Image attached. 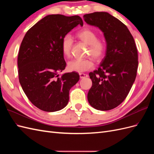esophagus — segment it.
I'll use <instances>...</instances> for the list:
<instances>
[{
  "label": "esophagus",
  "instance_id": "34e87169",
  "mask_svg": "<svg viewBox=\"0 0 154 154\" xmlns=\"http://www.w3.org/2000/svg\"><path fill=\"white\" fill-rule=\"evenodd\" d=\"M79 74H80V78H82H82H86V77L88 76L87 74H84V73H80Z\"/></svg>",
  "mask_w": 154,
  "mask_h": 154
}]
</instances>
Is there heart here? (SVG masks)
<instances>
[{
    "instance_id": "1",
    "label": "heart",
    "mask_w": 154,
    "mask_h": 154,
    "mask_svg": "<svg viewBox=\"0 0 154 154\" xmlns=\"http://www.w3.org/2000/svg\"><path fill=\"white\" fill-rule=\"evenodd\" d=\"M78 38L86 44L88 45V55L96 61H99L103 58L106 50V44L103 39L97 38L96 32L90 29H83L76 34ZM73 45V38L71 35L67 34L63 36L62 40L61 48L63 54L66 57H69L71 53ZM94 63L89 58L74 59L69 62L67 67L69 71L82 72L92 69Z\"/></svg>"
}]
</instances>
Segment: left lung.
Returning a JSON list of instances; mask_svg holds the SVG:
<instances>
[{
  "label": "left lung",
  "instance_id": "1",
  "mask_svg": "<svg viewBox=\"0 0 154 154\" xmlns=\"http://www.w3.org/2000/svg\"><path fill=\"white\" fill-rule=\"evenodd\" d=\"M83 19L99 27L106 42V54L100 67L89 73L92 85L87 94L88 103L97 110L113 109L127 97L136 80V45L127 27L109 13L86 14Z\"/></svg>",
  "mask_w": 154,
  "mask_h": 154
}]
</instances>
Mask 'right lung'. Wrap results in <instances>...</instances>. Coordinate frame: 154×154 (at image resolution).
Returning <instances> with one entry per match:
<instances>
[{"label":"right lung","instance_id":"1","mask_svg":"<svg viewBox=\"0 0 154 154\" xmlns=\"http://www.w3.org/2000/svg\"><path fill=\"white\" fill-rule=\"evenodd\" d=\"M83 20L78 15H49L27 31L18 55V79L27 98L45 112L63 109L69 91L80 80L77 72L59 76L66 66L62 51L63 36Z\"/></svg>","mask_w":154,"mask_h":154}]
</instances>
